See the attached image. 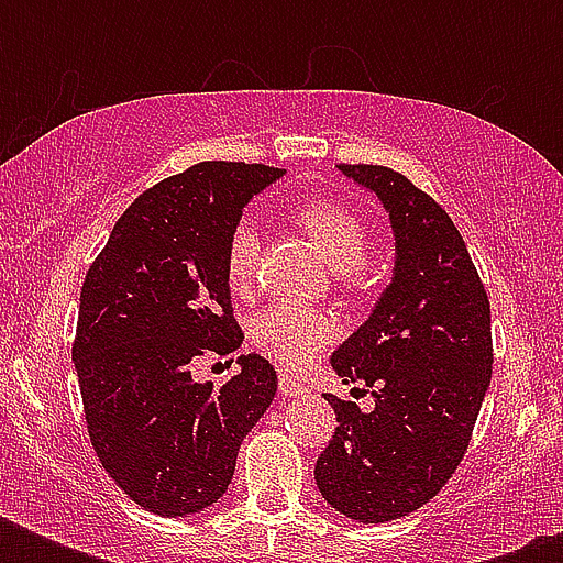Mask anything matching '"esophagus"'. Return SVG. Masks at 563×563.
Segmentation results:
<instances>
[{"instance_id":"1","label":"esophagus","mask_w":563,"mask_h":563,"mask_svg":"<svg viewBox=\"0 0 563 563\" xmlns=\"http://www.w3.org/2000/svg\"><path fill=\"white\" fill-rule=\"evenodd\" d=\"M277 385H280L283 397H300V394H307V383H300L291 374H280Z\"/></svg>"}]
</instances>
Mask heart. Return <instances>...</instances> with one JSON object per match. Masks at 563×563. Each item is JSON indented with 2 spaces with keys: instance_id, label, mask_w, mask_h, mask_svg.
<instances>
[{
  "instance_id": "obj_1",
  "label": "heart",
  "mask_w": 563,
  "mask_h": 563,
  "mask_svg": "<svg viewBox=\"0 0 563 563\" xmlns=\"http://www.w3.org/2000/svg\"><path fill=\"white\" fill-rule=\"evenodd\" d=\"M291 219L307 230L318 251L339 268L344 286H360L371 254V228L360 212L333 198H307L291 210ZM260 260V233L247 219L236 221L224 245V277L233 291H245L254 283ZM251 342L289 371L307 368L327 344L335 327L318 309L298 303H272L256 312L247 324Z\"/></svg>"
}]
</instances>
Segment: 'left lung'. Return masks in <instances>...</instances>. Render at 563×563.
Here are the masks:
<instances>
[{"label":"left lung","instance_id":"obj_1","mask_svg":"<svg viewBox=\"0 0 563 563\" xmlns=\"http://www.w3.org/2000/svg\"><path fill=\"white\" fill-rule=\"evenodd\" d=\"M391 216L397 260L374 312L333 353L374 409L324 394L339 427L318 455L330 508L360 523L418 511L453 476L490 385V303L462 233L441 203L388 166L339 163Z\"/></svg>","mask_w":563,"mask_h":563}]
</instances>
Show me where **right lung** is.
<instances>
[{"mask_svg": "<svg viewBox=\"0 0 563 563\" xmlns=\"http://www.w3.org/2000/svg\"><path fill=\"white\" fill-rule=\"evenodd\" d=\"M283 169L203 161L145 189L84 277L73 362L92 450L145 511L187 517L228 490L242 438L272 406L277 371L239 356L224 385L192 362L242 344L224 245L242 207Z\"/></svg>", "mask_w": 563, "mask_h": 563, "instance_id": "right-lung-1", "label": "right lung"}]
</instances>
